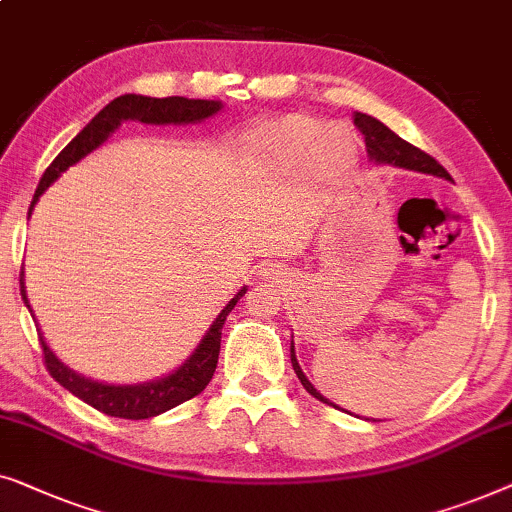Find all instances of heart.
I'll use <instances>...</instances> for the list:
<instances>
[{
    "instance_id": "obj_1",
    "label": "heart",
    "mask_w": 512,
    "mask_h": 512,
    "mask_svg": "<svg viewBox=\"0 0 512 512\" xmlns=\"http://www.w3.org/2000/svg\"><path fill=\"white\" fill-rule=\"evenodd\" d=\"M250 150L273 167H299L313 153L325 169H341L352 157V141L343 129H329L308 115H285L259 127L250 139Z\"/></svg>"
}]
</instances>
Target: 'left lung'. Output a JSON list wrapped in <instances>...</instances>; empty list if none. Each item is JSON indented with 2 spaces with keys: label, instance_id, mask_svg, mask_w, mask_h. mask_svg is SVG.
I'll use <instances>...</instances> for the list:
<instances>
[{
  "label": "left lung",
  "instance_id": "left-lung-1",
  "mask_svg": "<svg viewBox=\"0 0 512 512\" xmlns=\"http://www.w3.org/2000/svg\"><path fill=\"white\" fill-rule=\"evenodd\" d=\"M355 118V125L359 132L364 134V141H366V153L373 162L378 164H394V167H401V169H410V171H422V174H431V176H441V178H450L448 171H445L441 164H438L434 157L424 153V150L410 146L408 141H403L401 136H397L392 132L390 127L383 125V122L371 118V115L366 113H355L352 115ZM290 359H292V366H294V373H297L301 385L306 387L308 394H313L315 399H320L322 403H329V406L338 408L336 403H331L329 399L322 397V394L315 390V387L308 383V378L304 376V371H301V366L297 362V355H294V341L290 343Z\"/></svg>",
  "mask_w": 512,
  "mask_h": 512
}]
</instances>
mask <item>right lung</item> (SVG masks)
I'll use <instances>...</instances> for the list:
<instances>
[{
	"mask_svg": "<svg viewBox=\"0 0 512 512\" xmlns=\"http://www.w3.org/2000/svg\"><path fill=\"white\" fill-rule=\"evenodd\" d=\"M220 109L222 102H215V99H157L143 95H122L118 99H113L111 104H106L104 109L67 143V148H64L62 153L50 162V167L43 171L37 192H34L30 213L27 215H32L34 204H37L41 194L46 192V187H50V183H55L57 178H60L62 171H67L71 164L83 160L85 155L102 146L125 120H139L146 122V125H190V122H201L211 118V115H215ZM23 276L25 271H20V294H23V301L27 308H30ZM246 290L248 287H241V290L234 294V299L222 308L211 329L206 331L204 338H201L197 350H194L176 371H171L169 376L164 378L150 380V383L106 385L99 383V380L85 378L55 357V352L48 348L46 338H43L39 331L43 362H46L48 373L57 380V383L67 387L74 397L85 401L88 406L102 410V413L111 417H122V420H148V417L167 413V410L181 406L183 401L197 397V394L204 392V387L211 383L215 366H218L222 325H225L227 315L232 313L236 301L246 294Z\"/></svg>",
	"mask_w": 512,
	"mask_h": 512,
	"instance_id": "right-lung-1",
	"label": "right lung"
}]
</instances>
